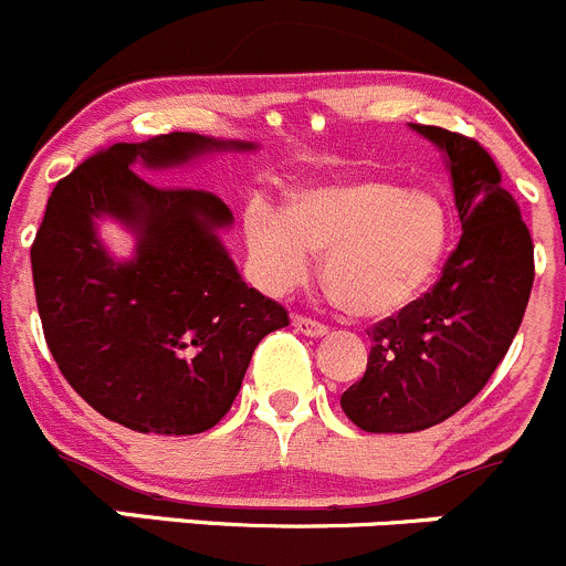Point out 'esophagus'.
<instances>
[{
    "instance_id": "34e87169",
    "label": "esophagus",
    "mask_w": 566,
    "mask_h": 566,
    "mask_svg": "<svg viewBox=\"0 0 566 566\" xmlns=\"http://www.w3.org/2000/svg\"><path fill=\"white\" fill-rule=\"evenodd\" d=\"M293 326L295 332H301L304 337H326L328 334V326H323V323L312 321V317H304V315H295Z\"/></svg>"
}]
</instances>
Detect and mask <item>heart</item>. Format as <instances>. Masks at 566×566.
<instances>
[{"mask_svg":"<svg viewBox=\"0 0 566 566\" xmlns=\"http://www.w3.org/2000/svg\"><path fill=\"white\" fill-rule=\"evenodd\" d=\"M245 243L262 287L284 295L323 255V279L356 317H387L434 284L451 243L448 210L434 193L387 179L301 190L282 212L245 207Z\"/></svg>","mask_w":566,"mask_h":566,"instance_id":"1","label":"heart"}]
</instances>
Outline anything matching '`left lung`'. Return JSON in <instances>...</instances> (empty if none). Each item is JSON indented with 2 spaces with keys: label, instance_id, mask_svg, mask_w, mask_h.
<instances>
[{
  "label": "left lung",
  "instance_id": "obj_1",
  "mask_svg": "<svg viewBox=\"0 0 566 566\" xmlns=\"http://www.w3.org/2000/svg\"><path fill=\"white\" fill-rule=\"evenodd\" d=\"M451 174L462 240L440 282L370 332L361 381L339 406L373 434H411L457 415L506 356L534 284V243L495 160L470 137L409 124Z\"/></svg>",
  "mask_w": 566,
  "mask_h": 566
}]
</instances>
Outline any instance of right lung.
<instances>
[{"instance_id": "right-lung-1", "label": "right lung", "mask_w": 566, "mask_h": 566, "mask_svg": "<svg viewBox=\"0 0 566 566\" xmlns=\"http://www.w3.org/2000/svg\"><path fill=\"white\" fill-rule=\"evenodd\" d=\"M256 149L196 132L113 144L49 196L30 251L38 315L65 381L107 420L163 437L212 429L260 339L287 326L284 306L238 273L218 196L137 177ZM104 222L130 234L129 255L103 243Z\"/></svg>"}]
</instances>
